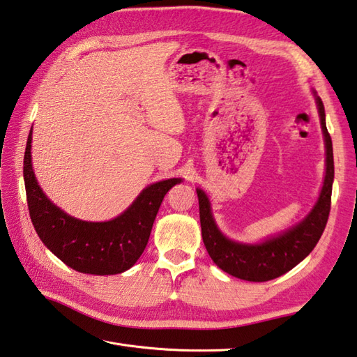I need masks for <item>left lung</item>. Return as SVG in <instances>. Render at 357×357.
<instances>
[{
	"label": "left lung",
	"mask_w": 357,
	"mask_h": 357,
	"mask_svg": "<svg viewBox=\"0 0 357 357\" xmlns=\"http://www.w3.org/2000/svg\"><path fill=\"white\" fill-rule=\"evenodd\" d=\"M312 93H314L325 143V177L314 206L299 223L257 243L237 242V240L225 236L217 227L206 192L200 188L195 189L200 208L202 237L209 257L220 270L237 279L266 282L288 273L314 250L325 229L331 208L334 181L333 143L328 130H326L322 100L317 97L314 91Z\"/></svg>",
	"instance_id": "obj_1"
}]
</instances>
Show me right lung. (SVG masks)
Segmentation results:
<instances>
[{
  "label": "right lung",
  "mask_w": 357,
  "mask_h": 357,
  "mask_svg": "<svg viewBox=\"0 0 357 357\" xmlns=\"http://www.w3.org/2000/svg\"><path fill=\"white\" fill-rule=\"evenodd\" d=\"M32 129L24 152V185L31 220L41 242L72 270L111 275L129 270L140 259L166 192L181 183L168 178L148 185L115 219L86 222L64 213L43 192L32 168Z\"/></svg>",
  "instance_id": "obj_1"
}]
</instances>
